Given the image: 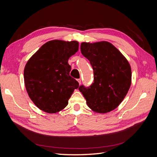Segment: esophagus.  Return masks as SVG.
<instances>
[{"instance_id": "obj_1", "label": "esophagus", "mask_w": 157, "mask_h": 157, "mask_svg": "<svg viewBox=\"0 0 157 157\" xmlns=\"http://www.w3.org/2000/svg\"><path fill=\"white\" fill-rule=\"evenodd\" d=\"M77 81L78 82L79 84H81V79H80V78H78V79H77Z\"/></svg>"}]
</instances>
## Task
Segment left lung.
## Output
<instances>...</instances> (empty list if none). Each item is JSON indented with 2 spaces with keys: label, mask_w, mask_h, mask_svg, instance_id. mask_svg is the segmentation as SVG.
<instances>
[{
  "label": "left lung",
  "mask_w": 157,
  "mask_h": 157,
  "mask_svg": "<svg viewBox=\"0 0 157 157\" xmlns=\"http://www.w3.org/2000/svg\"><path fill=\"white\" fill-rule=\"evenodd\" d=\"M82 54L94 70V82L78 88L88 106L95 112L105 113L116 109L125 98L131 85L129 63L115 46L108 42H82Z\"/></svg>",
  "instance_id": "obj_1"
}]
</instances>
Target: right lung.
<instances>
[{"mask_svg":"<svg viewBox=\"0 0 157 157\" xmlns=\"http://www.w3.org/2000/svg\"><path fill=\"white\" fill-rule=\"evenodd\" d=\"M78 50L77 41L50 40L42 45L27 61L24 69L27 92L42 111L56 113L62 110L78 82L69 75L68 59Z\"/></svg>","mask_w":157,"mask_h":157,"instance_id":"add662e5","label":"right lung"}]
</instances>
